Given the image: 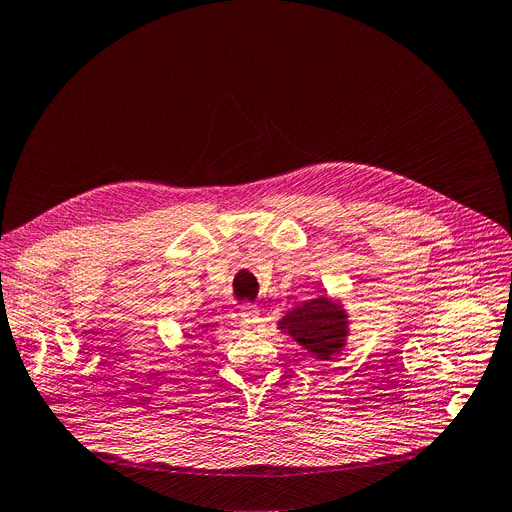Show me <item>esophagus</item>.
<instances>
[{
  "label": "esophagus",
  "instance_id": "esophagus-1",
  "mask_svg": "<svg viewBox=\"0 0 512 512\" xmlns=\"http://www.w3.org/2000/svg\"><path fill=\"white\" fill-rule=\"evenodd\" d=\"M239 314H241V319L246 321L248 325H254L258 321V308L254 304H241Z\"/></svg>",
  "mask_w": 512,
  "mask_h": 512
}]
</instances>
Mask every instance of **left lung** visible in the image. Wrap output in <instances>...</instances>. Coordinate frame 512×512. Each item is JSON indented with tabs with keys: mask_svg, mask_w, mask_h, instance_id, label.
Listing matches in <instances>:
<instances>
[{
	"mask_svg": "<svg viewBox=\"0 0 512 512\" xmlns=\"http://www.w3.org/2000/svg\"><path fill=\"white\" fill-rule=\"evenodd\" d=\"M308 352L329 360L346 342V312L327 298L310 300L283 316L279 323Z\"/></svg>",
	"mask_w": 512,
	"mask_h": 512,
	"instance_id": "obj_1",
	"label": "left lung"
}]
</instances>
